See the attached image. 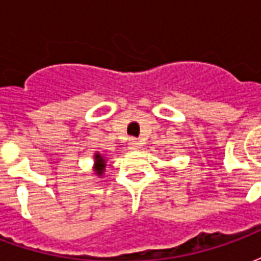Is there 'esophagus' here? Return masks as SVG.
Here are the masks:
<instances>
[{
  "mask_svg": "<svg viewBox=\"0 0 261 261\" xmlns=\"http://www.w3.org/2000/svg\"><path fill=\"white\" fill-rule=\"evenodd\" d=\"M128 145H130L131 149H138V148L141 147V142L136 140V138H131L130 142H128Z\"/></svg>",
  "mask_w": 261,
  "mask_h": 261,
  "instance_id": "34e87169",
  "label": "esophagus"
}]
</instances>
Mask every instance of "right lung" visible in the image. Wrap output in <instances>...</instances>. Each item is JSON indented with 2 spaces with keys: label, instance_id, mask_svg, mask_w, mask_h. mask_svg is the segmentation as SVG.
Here are the masks:
<instances>
[{
  "label": "right lung",
  "instance_id": "1",
  "mask_svg": "<svg viewBox=\"0 0 261 261\" xmlns=\"http://www.w3.org/2000/svg\"><path fill=\"white\" fill-rule=\"evenodd\" d=\"M106 165H108V158L102 155V153L96 152L93 153V172L96 176H103V173L106 172Z\"/></svg>",
  "mask_w": 261,
  "mask_h": 261
}]
</instances>
